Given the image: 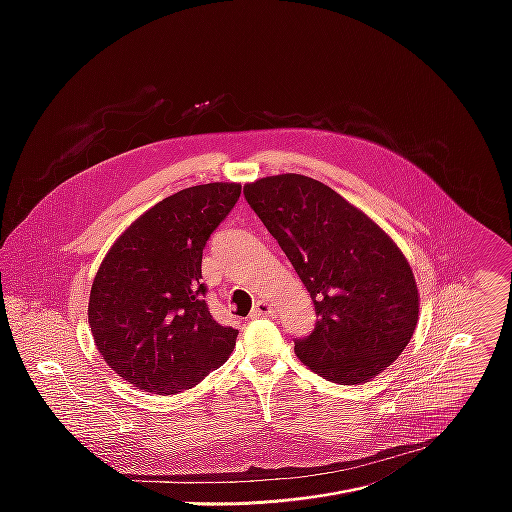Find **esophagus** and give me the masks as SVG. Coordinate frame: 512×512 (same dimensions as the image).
<instances>
[{
  "mask_svg": "<svg viewBox=\"0 0 512 512\" xmlns=\"http://www.w3.org/2000/svg\"><path fill=\"white\" fill-rule=\"evenodd\" d=\"M273 316H275V308L263 300H259L251 312V318H273Z\"/></svg>",
  "mask_w": 512,
  "mask_h": 512,
  "instance_id": "1",
  "label": "esophagus"
}]
</instances>
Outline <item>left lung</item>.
I'll use <instances>...</instances> for the list:
<instances>
[{
	"mask_svg": "<svg viewBox=\"0 0 512 512\" xmlns=\"http://www.w3.org/2000/svg\"><path fill=\"white\" fill-rule=\"evenodd\" d=\"M243 194L314 302L318 322L296 340L298 358L344 385L383 373L409 344L419 316L415 277L399 247L314 178L269 176Z\"/></svg>",
	"mask_w": 512,
	"mask_h": 512,
	"instance_id": "8db88e82",
	"label": "left lung"
}]
</instances>
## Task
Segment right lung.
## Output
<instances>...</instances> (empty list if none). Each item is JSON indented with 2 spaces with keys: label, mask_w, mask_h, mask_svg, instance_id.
Wrapping results in <instances>:
<instances>
[{
  "label": "right lung",
  "mask_w": 512,
  "mask_h": 512,
  "mask_svg": "<svg viewBox=\"0 0 512 512\" xmlns=\"http://www.w3.org/2000/svg\"><path fill=\"white\" fill-rule=\"evenodd\" d=\"M241 196L239 184L184 188L115 241L89 300V324L109 367L137 389L174 395L198 385L235 348L237 330L206 304L202 251Z\"/></svg>",
  "instance_id": "obj_1"
}]
</instances>
